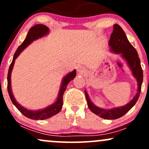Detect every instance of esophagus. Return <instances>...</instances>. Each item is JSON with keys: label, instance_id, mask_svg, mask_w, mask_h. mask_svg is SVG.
I'll return each instance as SVG.
<instances>
[{"label": "esophagus", "instance_id": "esophagus-1", "mask_svg": "<svg viewBox=\"0 0 149 149\" xmlns=\"http://www.w3.org/2000/svg\"><path fill=\"white\" fill-rule=\"evenodd\" d=\"M77 71H78V72L79 73H83L85 71V70L84 68L82 67V66H78V68H77Z\"/></svg>", "mask_w": 149, "mask_h": 149}]
</instances>
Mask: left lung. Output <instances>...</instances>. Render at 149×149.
<instances>
[{
  "label": "left lung",
  "instance_id": "obj_1",
  "mask_svg": "<svg viewBox=\"0 0 149 149\" xmlns=\"http://www.w3.org/2000/svg\"><path fill=\"white\" fill-rule=\"evenodd\" d=\"M109 45L113 52L120 53L122 57L125 59L130 68L132 72L136 78L138 83V90L134 98L129 103L123 107L115 108L112 109H101L94 105L90 101L87 92L85 90V97L89 109L92 112L99 116L102 118L107 120L117 119L123 116L132 109V107L136 104L139 99L140 92L141 89V84L143 82V71L141 69L139 57L135 48L129 42L124 31L118 24L113 25V30L109 40Z\"/></svg>",
  "mask_w": 149,
  "mask_h": 149
}]
</instances>
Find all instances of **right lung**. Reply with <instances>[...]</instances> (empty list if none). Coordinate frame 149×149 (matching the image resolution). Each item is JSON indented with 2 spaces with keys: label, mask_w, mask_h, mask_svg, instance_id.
<instances>
[{
  "label": "right lung",
  "mask_w": 149,
  "mask_h": 149,
  "mask_svg": "<svg viewBox=\"0 0 149 149\" xmlns=\"http://www.w3.org/2000/svg\"><path fill=\"white\" fill-rule=\"evenodd\" d=\"M48 32V27L43 24H36L30 29L26 39L24 40V42H22L21 45L19 46L15 52L14 57H13V61H12L11 64H10L8 73V92L9 93L10 100L13 102V104L17 107V109L24 116L29 118L36 120H45L49 118L56 115V114H57L60 111L63 105V95H64V92L66 90V86H67L68 83L75 78L76 74V70H74L72 72L69 73V74H67L64 77V79H63L62 83H61L60 90H59V96H58L57 101L52 105H49V107L45 108V109L38 111H30L22 107L19 104H18L16 102L11 90V73L13 66H14L15 59L18 57L19 54L24 50L25 47H26L27 46L29 45L31 42H33L34 40H36L39 38H41L43 36L46 35Z\"/></svg>",
  "instance_id": "1"
}]
</instances>
